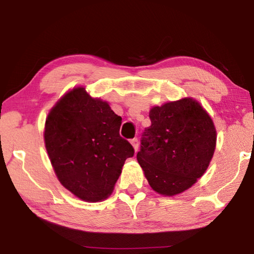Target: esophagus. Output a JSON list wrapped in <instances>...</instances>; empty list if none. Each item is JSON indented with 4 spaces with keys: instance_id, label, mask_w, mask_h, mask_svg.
<instances>
[{
    "instance_id": "34e87169",
    "label": "esophagus",
    "mask_w": 254,
    "mask_h": 254,
    "mask_svg": "<svg viewBox=\"0 0 254 254\" xmlns=\"http://www.w3.org/2000/svg\"><path fill=\"white\" fill-rule=\"evenodd\" d=\"M130 143L132 144V147L134 148L135 152H136V151H137V148H139V142H137V139H132V140H130Z\"/></svg>"
}]
</instances>
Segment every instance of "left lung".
Masks as SVG:
<instances>
[{"mask_svg":"<svg viewBox=\"0 0 254 254\" xmlns=\"http://www.w3.org/2000/svg\"><path fill=\"white\" fill-rule=\"evenodd\" d=\"M137 162L154 191L180 194L207 170L216 147L213 120L191 97L153 106Z\"/></svg>","mask_w":254,"mask_h":254,"instance_id":"8db88e82","label":"left lung"}]
</instances>
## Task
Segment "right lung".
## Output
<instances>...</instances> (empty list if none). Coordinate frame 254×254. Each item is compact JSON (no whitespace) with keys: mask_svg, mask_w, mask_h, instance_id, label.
Here are the masks:
<instances>
[{"mask_svg":"<svg viewBox=\"0 0 254 254\" xmlns=\"http://www.w3.org/2000/svg\"><path fill=\"white\" fill-rule=\"evenodd\" d=\"M122 119L109 103L84 87L67 92L50 110L45 144L58 180L85 201H101L113 191L134 149L120 136Z\"/></svg>","mask_w":254,"mask_h":254,"instance_id":"obj_1","label":"right lung"}]
</instances>
